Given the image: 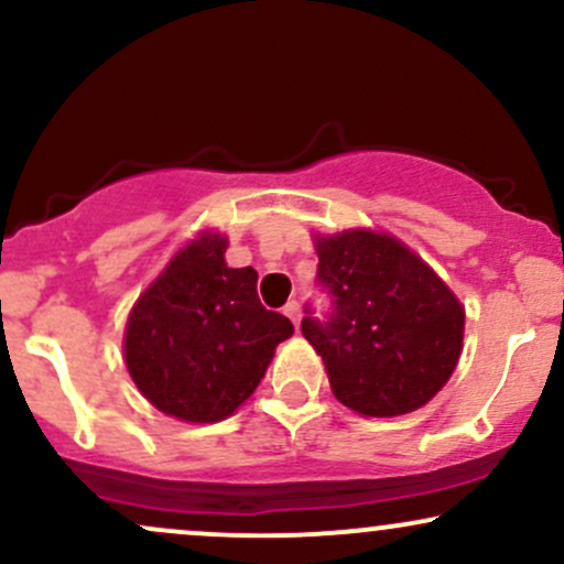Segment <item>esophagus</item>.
I'll list each match as a JSON object with an SVG mask.
<instances>
[{
  "instance_id": "esophagus-1",
  "label": "esophagus",
  "mask_w": 564,
  "mask_h": 564,
  "mask_svg": "<svg viewBox=\"0 0 564 564\" xmlns=\"http://www.w3.org/2000/svg\"><path fill=\"white\" fill-rule=\"evenodd\" d=\"M283 313L289 315L294 326H300V321H302V307H300V302H289L286 307H283Z\"/></svg>"
}]
</instances>
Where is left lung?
Here are the masks:
<instances>
[{
	"label": "left lung",
	"mask_w": 564,
	"mask_h": 564,
	"mask_svg": "<svg viewBox=\"0 0 564 564\" xmlns=\"http://www.w3.org/2000/svg\"><path fill=\"white\" fill-rule=\"evenodd\" d=\"M326 318L302 334L326 366L334 398L360 416H400L451 379L464 341V304L443 278L387 232L315 236Z\"/></svg>",
	"instance_id": "8db88e82"
}]
</instances>
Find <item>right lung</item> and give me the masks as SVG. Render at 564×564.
Here are the masks:
<instances>
[{
    "label": "right lung",
    "mask_w": 564,
    "mask_h": 564,
    "mask_svg": "<svg viewBox=\"0 0 564 564\" xmlns=\"http://www.w3.org/2000/svg\"><path fill=\"white\" fill-rule=\"evenodd\" d=\"M228 238L200 232L129 313L124 360L138 390L166 416L228 419L257 390L275 347L294 334L264 310L254 268H228Z\"/></svg>",
    "instance_id": "add662e5"
}]
</instances>
